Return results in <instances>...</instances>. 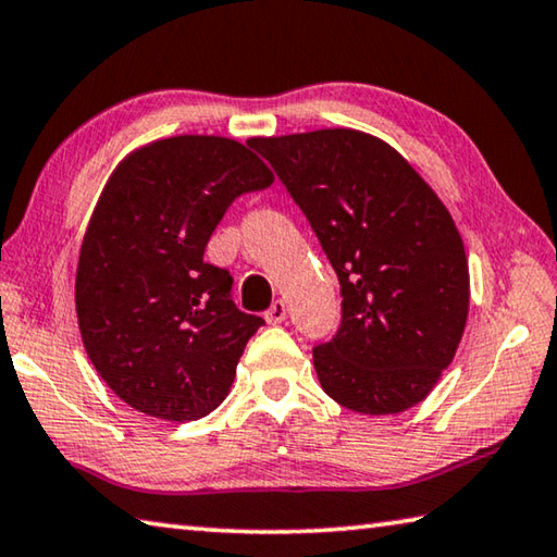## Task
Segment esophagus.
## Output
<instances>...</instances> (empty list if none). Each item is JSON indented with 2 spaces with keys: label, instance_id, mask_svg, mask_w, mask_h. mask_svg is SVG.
Wrapping results in <instances>:
<instances>
[{
  "label": "esophagus",
  "instance_id": "1",
  "mask_svg": "<svg viewBox=\"0 0 557 557\" xmlns=\"http://www.w3.org/2000/svg\"><path fill=\"white\" fill-rule=\"evenodd\" d=\"M263 318H267L269 325L284 323V320H286V304H284V300H276V304H273V306L267 310V313H263Z\"/></svg>",
  "mask_w": 557,
  "mask_h": 557
}]
</instances>
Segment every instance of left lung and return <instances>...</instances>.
<instances>
[{"label":"left lung","instance_id":"obj_1","mask_svg":"<svg viewBox=\"0 0 557 557\" xmlns=\"http://www.w3.org/2000/svg\"><path fill=\"white\" fill-rule=\"evenodd\" d=\"M249 146L306 212L343 286L337 335L313 349L323 392L367 416L421 404L470 313L453 214L394 146L367 132L253 136Z\"/></svg>","mask_w":557,"mask_h":557}]
</instances>
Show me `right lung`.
<instances>
[{
    "mask_svg": "<svg viewBox=\"0 0 557 557\" xmlns=\"http://www.w3.org/2000/svg\"><path fill=\"white\" fill-rule=\"evenodd\" d=\"M273 173L249 144L181 134L116 163L87 222L75 273L77 327L97 374L139 413L185 423L230 394L263 325L202 261L222 214Z\"/></svg>",
    "mask_w": 557,
    "mask_h": 557,
    "instance_id": "right-lung-1",
    "label": "right lung"
}]
</instances>
